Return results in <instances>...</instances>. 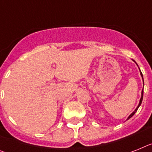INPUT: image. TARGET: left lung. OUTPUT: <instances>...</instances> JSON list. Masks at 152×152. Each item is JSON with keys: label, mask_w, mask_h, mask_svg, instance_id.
<instances>
[{"label": "left lung", "mask_w": 152, "mask_h": 152, "mask_svg": "<svg viewBox=\"0 0 152 152\" xmlns=\"http://www.w3.org/2000/svg\"><path fill=\"white\" fill-rule=\"evenodd\" d=\"M139 70H140V69H139ZM140 74H141V76H142V80H143V76H142V72H141V70H140ZM143 83H144V80H143ZM143 92H144V91H143V89H142V96H141V99H140V100H139V103H138V106H137L136 109H134V112H133V113H132V114L130 115H129V117H128L127 120H129V118H132V116L134 115V113H136L137 110H138V108H139V106H140V105H141V104H142V99H143Z\"/></svg>", "instance_id": "1"}]
</instances>
